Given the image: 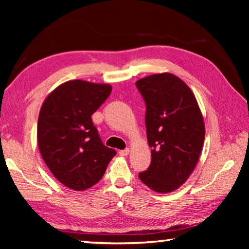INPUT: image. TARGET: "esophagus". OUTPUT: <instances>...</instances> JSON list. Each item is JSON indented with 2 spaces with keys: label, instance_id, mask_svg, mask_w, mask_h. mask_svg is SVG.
Listing matches in <instances>:
<instances>
[{
  "label": "esophagus",
  "instance_id": "obj_1",
  "mask_svg": "<svg viewBox=\"0 0 249 249\" xmlns=\"http://www.w3.org/2000/svg\"><path fill=\"white\" fill-rule=\"evenodd\" d=\"M119 154L121 156H127L129 154V149L128 148H125V149H122L119 151Z\"/></svg>",
  "mask_w": 249,
  "mask_h": 249
}]
</instances>
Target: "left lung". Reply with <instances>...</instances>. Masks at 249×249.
Here are the masks:
<instances>
[{
	"label": "left lung",
	"instance_id": "obj_1",
	"mask_svg": "<svg viewBox=\"0 0 249 249\" xmlns=\"http://www.w3.org/2000/svg\"><path fill=\"white\" fill-rule=\"evenodd\" d=\"M146 104L145 124L151 148L148 169L140 179L151 190L168 193L185 182L200 158L205 127L199 105L187 84L171 73L136 82Z\"/></svg>",
	"mask_w": 249,
	"mask_h": 249
}]
</instances>
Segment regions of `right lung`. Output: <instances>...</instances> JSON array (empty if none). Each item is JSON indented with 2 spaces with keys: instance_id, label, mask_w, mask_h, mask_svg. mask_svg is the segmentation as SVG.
Masks as SVG:
<instances>
[{
  "instance_id": "1",
  "label": "right lung",
  "mask_w": 249,
  "mask_h": 249,
  "mask_svg": "<svg viewBox=\"0 0 249 249\" xmlns=\"http://www.w3.org/2000/svg\"><path fill=\"white\" fill-rule=\"evenodd\" d=\"M108 84L62 83L40 108L37 141L44 161L66 187L83 191L98 183L116 155L101 141L91 116L111 94Z\"/></svg>"
}]
</instances>
